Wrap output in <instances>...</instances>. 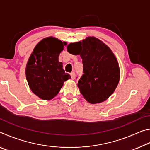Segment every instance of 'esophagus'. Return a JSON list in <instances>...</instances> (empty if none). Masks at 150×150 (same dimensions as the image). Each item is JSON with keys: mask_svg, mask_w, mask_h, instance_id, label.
I'll return each mask as SVG.
<instances>
[{"mask_svg": "<svg viewBox=\"0 0 150 150\" xmlns=\"http://www.w3.org/2000/svg\"><path fill=\"white\" fill-rule=\"evenodd\" d=\"M70 75H71V77L72 79H74L75 78V73L72 72V73H70Z\"/></svg>", "mask_w": 150, "mask_h": 150, "instance_id": "obj_1", "label": "esophagus"}]
</instances>
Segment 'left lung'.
<instances>
[{
  "mask_svg": "<svg viewBox=\"0 0 150 150\" xmlns=\"http://www.w3.org/2000/svg\"><path fill=\"white\" fill-rule=\"evenodd\" d=\"M77 47L80 50L76 55H80L83 64V74L77 84L80 92L90 103L103 102L118 84L120 69L117 60L110 48L95 37L71 43L67 47V52L72 54Z\"/></svg>",
  "mask_w": 150,
  "mask_h": 150,
  "instance_id": "1",
  "label": "left lung"
}]
</instances>
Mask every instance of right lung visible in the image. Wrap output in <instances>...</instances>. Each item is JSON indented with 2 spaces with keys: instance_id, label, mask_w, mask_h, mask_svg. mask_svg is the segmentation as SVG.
Listing matches in <instances>:
<instances>
[{
  "instance_id": "1",
  "label": "right lung",
  "mask_w": 150,
  "mask_h": 150,
  "mask_svg": "<svg viewBox=\"0 0 150 150\" xmlns=\"http://www.w3.org/2000/svg\"><path fill=\"white\" fill-rule=\"evenodd\" d=\"M62 42L52 37L41 40L28 62L26 75L30 89L44 100H50L59 92L64 81L71 76L63 69L58 57L63 50Z\"/></svg>"
}]
</instances>
